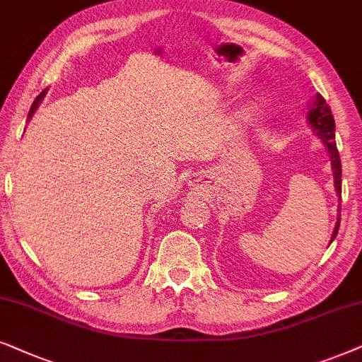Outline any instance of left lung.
<instances>
[{
	"mask_svg": "<svg viewBox=\"0 0 362 362\" xmlns=\"http://www.w3.org/2000/svg\"><path fill=\"white\" fill-rule=\"evenodd\" d=\"M306 120L308 124L311 125L313 132L321 139L322 144H325L327 148V152H329L332 177H334V189H336V194H338V197L341 199V158H339V152L334 141V131H336L334 117H332L329 105L326 104V100L321 94H316L315 99L311 100L310 112L306 115ZM339 221H341V204L338 209V221H336L334 225V231H332L329 243H332V240H334L336 235H338Z\"/></svg>",
	"mask_w": 362,
	"mask_h": 362,
	"instance_id": "left-lung-1",
	"label": "left lung"
}]
</instances>
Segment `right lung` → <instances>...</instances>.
I'll return each mask as SVG.
<instances>
[{"mask_svg":"<svg viewBox=\"0 0 362 362\" xmlns=\"http://www.w3.org/2000/svg\"><path fill=\"white\" fill-rule=\"evenodd\" d=\"M47 94V89H45V90H42V93L40 94V95H37V98L35 99V103H33V105H31V109H30V114H28V119H31L33 117V114H35L36 112V109L37 107H40V104H41V100L42 99H45V95Z\"/></svg>","mask_w":362,"mask_h":362,"instance_id":"1","label":"right lung"}]
</instances>
